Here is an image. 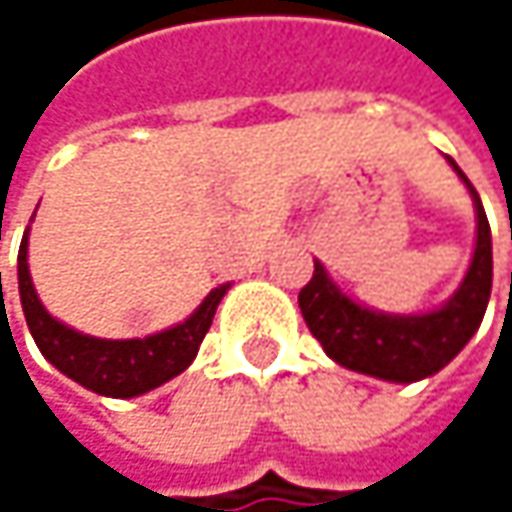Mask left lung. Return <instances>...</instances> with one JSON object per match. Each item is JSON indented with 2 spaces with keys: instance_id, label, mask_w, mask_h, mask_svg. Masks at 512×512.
<instances>
[{
  "instance_id": "left-lung-1",
  "label": "left lung",
  "mask_w": 512,
  "mask_h": 512,
  "mask_svg": "<svg viewBox=\"0 0 512 512\" xmlns=\"http://www.w3.org/2000/svg\"><path fill=\"white\" fill-rule=\"evenodd\" d=\"M448 162L471 192L477 243L462 284L442 308L427 314H382L364 308L329 278L320 260H314V275L299 290V308L311 335L341 367L385 382H418L457 358L480 329L492 293V234L471 180L451 156Z\"/></svg>"
}]
</instances>
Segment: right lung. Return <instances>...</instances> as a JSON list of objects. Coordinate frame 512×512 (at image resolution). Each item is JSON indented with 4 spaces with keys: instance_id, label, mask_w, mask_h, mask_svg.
Listing matches in <instances>:
<instances>
[{
    "instance_id": "add662e5",
    "label": "right lung",
    "mask_w": 512,
    "mask_h": 512,
    "mask_svg": "<svg viewBox=\"0 0 512 512\" xmlns=\"http://www.w3.org/2000/svg\"><path fill=\"white\" fill-rule=\"evenodd\" d=\"M17 278H20L23 314L38 350L64 376L103 397H139L183 373L192 364V358L198 356V347L216 317V308L231 287V284H219L216 290H210L192 317H186L183 323L165 332L133 338V341H106L58 323L41 305L29 275V231L23 234L20 243Z\"/></svg>"
}]
</instances>
